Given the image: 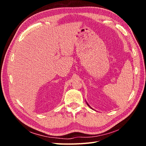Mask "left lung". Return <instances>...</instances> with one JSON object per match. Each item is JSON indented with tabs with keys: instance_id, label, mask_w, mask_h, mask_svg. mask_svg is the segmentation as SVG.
<instances>
[{
	"instance_id": "8db88e82",
	"label": "left lung",
	"mask_w": 146,
	"mask_h": 146,
	"mask_svg": "<svg viewBox=\"0 0 146 146\" xmlns=\"http://www.w3.org/2000/svg\"><path fill=\"white\" fill-rule=\"evenodd\" d=\"M86 104H87V105H88V106L89 107H90V105H89L88 104V103H87V102H86ZM90 108H91V107H90Z\"/></svg>"
}]
</instances>
